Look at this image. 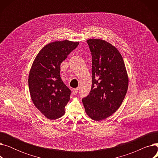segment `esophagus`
Listing matches in <instances>:
<instances>
[{
    "label": "esophagus",
    "instance_id": "1",
    "mask_svg": "<svg viewBox=\"0 0 158 158\" xmlns=\"http://www.w3.org/2000/svg\"><path fill=\"white\" fill-rule=\"evenodd\" d=\"M78 90H79L78 88H75V89H73L72 90V94H73V95H77V93H78Z\"/></svg>",
    "mask_w": 158,
    "mask_h": 158
}]
</instances>
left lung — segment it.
<instances>
[{
    "label": "left lung",
    "instance_id": "obj_1",
    "mask_svg": "<svg viewBox=\"0 0 158 158\" xmlns=\"http://www.w3.org/2000/svg\"><path fill=\"white\" fill-rule=\"evenodd\" d=\"M92 56V85L89 95L82 99L89 118L100 121L119 108L126 95L129 77L118 50L101 39H88Z\"/></svg>",
    "mask_w": 158,
    "mask_h": 158
}]
</instances>
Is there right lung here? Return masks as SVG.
Here are the masks:
<instances>
[{"mask_svg":"<svg viewBox=\"0 0 158 158\" xmlns=\"http://www.w3.org/2000/svg\"><path fill=\"white\" fill-rule=\"evenodd\" d=\"M78 45L69 40L53 41L40 50L32 63L28 79L31 98L48 119H57L65 113L71 91L61 79L60 65Z\"/></svg>","mask_w":158,"mask_h":158,"instance_id":"add662e5","label":"right lung"}]
</instances>
